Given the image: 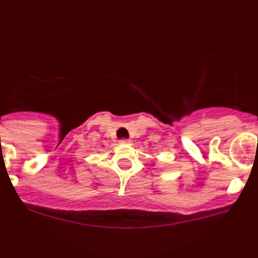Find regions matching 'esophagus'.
Returning <instances> with one entry per match:
<instances>
[{"label": "esophagus", "mask_w": 258, "mask_h": 258, "mask_svg": "<svg viewBox=\"0 0 258 258\" xmlns=\"http://www.w3.org/2000/svg\"><path fill=\"white\" fill-rule=\"evenodd\" d=\"M120 143L121 144H130L131 143V141H130V139H121Z\"/></svg>", "instance_id": "34e87169"}]
</instances>
